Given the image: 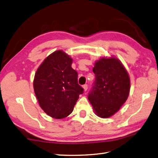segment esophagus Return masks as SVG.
Wrapping results in <instances>:
<instances>
[{
    "instance_id": "obj_1",
    "label": "esophagus",
    "mask_w": 158,
    "mask_h": 158,
    "mask_svg": "<svg viewBox=\"0 0 158 158\" xmlns=\"http://www.w3.org/2000/svg\"><path fill=\"white\" fill-rule=\"evenodd\" d=\"M82 88L84 91H86L88 89V85L87 84H84L82 85Z\"/></svg>"
}]
</instances>
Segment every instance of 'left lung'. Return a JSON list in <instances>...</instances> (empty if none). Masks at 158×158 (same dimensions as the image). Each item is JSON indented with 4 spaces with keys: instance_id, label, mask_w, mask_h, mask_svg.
Wrapping results in <instances>:
<instances>
[{
    "instance_id": "1",
    "label": "left lung",
    "mask_w": 158,
    "mask_h": 158,
    "mask_svg": "<svg viewBox=\"0 0 158 158\" xmlns=\"http://www.w3.org/2000/svg\"><path fill=\"white\" fill-rule=\"evenodd\" d=\"M95 76L88 99L95 114L108 118L117 113L128 97L131 81L127 70L115 57L103 58L95 63Z\"/></svg>"
}]
</instances>
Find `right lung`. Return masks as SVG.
<instances>
[{"label":"right lung","instance_id":"obj_1","mask_svg":"<svg viewBox=\"0 0 158 158\" xmlns=\"http://www.w3.org/2000/svg\"><path fill=\"white\" fill-rule=\"evenodd\" d=\"M73 59L56 51L44 60L36 71L33 88L41 109L48 115L63 118L73 112L84 89L78 83V73L72 68Z\"/></svg>","mask_w":158,"mask_h":158}]
</instances>
